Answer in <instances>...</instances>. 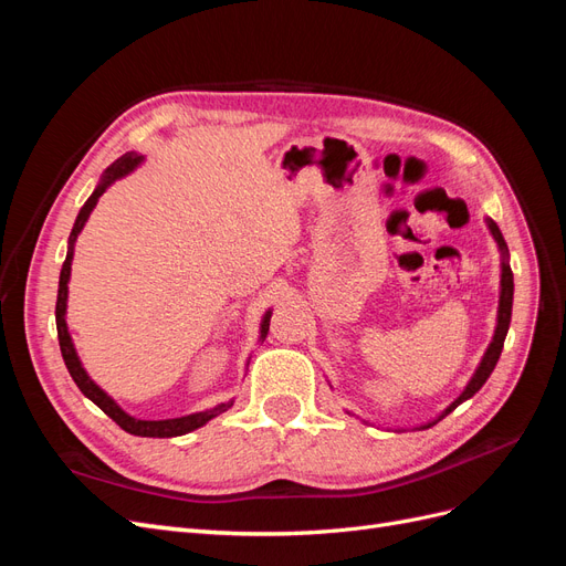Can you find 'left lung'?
Returning a JSON list of instances; mask_svg holds the SVG:
<instances>
[{
    "label": "left lung",
    "instance_id": "8db88e82",
    "mask_svg": "<svg viewBox=\"0 0 566 566\" xmlns=\"http://www.w3.org/2000/svg\"><path fill=\"white\" fill-rule=\"evenodd\" d=\"M486 224H489V231H491V235L495 238V243H499L501 254H503V264H501V269H503V271H501L499 325H495V333H493L491 345H489V349H486V354H484V358H482V364H479L476 373L472 375V380L468 382V387L462 389L460 397H458V399H455L447 410H443V413H441L437 420L422 424L420 430H427V427L437 424L441 418H447V416L451 413V410H455L462 401H468L470 397H474V394H476L479 389H482V385L489 380V375L493 373L495 364H499L501 352H503V342H505V335H507V328H510V318H512V293H515V281H512V269H510V264H507V245H505V238H503L501 229L495 227V221H493V219H486Z\"/></svg>",
    "mask_w": 566,
    "mask_h": 566
}]
</instances>
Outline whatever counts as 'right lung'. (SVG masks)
Listing matches in <instances>:
<instances>
[{
    "mask_svg": "<svg viewBox=\"0 0 566 566\" xmlns=\"http://www.w3.org/2000/svg\"><path fill=\"white\" fill-rule=\"evenodd\" d=\"M144 158L136 156V153H125L123 158H117L106 172H104V179H101V184L94 188V193L90 196V200L82 205V210L75 219V227L71 231V238H67V254H65V262H63V269H61V279H59V297H56V331H59V345H61V354H63V361H65V368L67 373H71V378L75 380V385L80 387V391L84 394V397L92 399L101 410L108 418H113L119 427H123L125 432L134 434V437H158V439H165V437H181L186 432H193L198 430V427H202L205 422H210L212 418H217L219 413H224L227 408L233 406V401L229 403H219L210 410H202V413H193V416H184V418H169V420H139V418H132L129 413H125L123 408H119L108 394L101 389L90 375L87 370L82 368L80 358H77V352L73 347V339H71V333H67V323H65V306H67V281H71V262H73V245L77 241L80 231L84 229V224H87V219L92 214V210L96 208L98 198L104 196L106 188L119 179L129 175L132 169L139 165ZM269 321H271V312L264 314L262 318V339L266 337V331H269Z\"/></svg>",
    "mask_w": 566,
    "mask_h": 566,
    "instance_id": "obj_1",
    "label": "right lung"
}]
</instances>
